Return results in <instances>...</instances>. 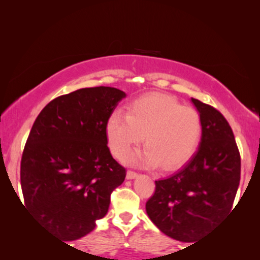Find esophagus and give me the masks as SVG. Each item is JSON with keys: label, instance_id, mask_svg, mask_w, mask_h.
Instances as JSON below:
<instances>
[{"label": "esophagus", "instance_id": "1", "mask_svg": "<svg viewBox=\"0 0 260 260\" xmlns=\"http://www.w3.org/2000/svg\"><path fill=\"white\" fill-rule=\"evenodd\" d=\"M137 176H138V174L136 172H134V170H127L126 179L131 180V179H135V177H137Z\"/></svg>", "mask_w": 260, "mask_h": 260}]
</instances>
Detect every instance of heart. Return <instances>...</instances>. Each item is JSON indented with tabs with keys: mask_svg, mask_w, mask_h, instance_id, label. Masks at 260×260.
Segmentation results:
<instances>
[{
	"mask_svg": "<svg viewBox=\"0 0 260 260\" xmlns=\"http://www.w3.org/2000/svg\"><path fill=\"white\" fill-rule=\"evenodd\" d=\"M110 150L124 159L143 140L144 166L173 170L184 165L198 147L201 118L191 106L167 94L150 93L130 103L127 115L113 112L106 122Z\"/></svg>",
	"mask_w": 260,
	"mask_h": 260,
	"instance_id": "b5f03b06",
	"label": "heart"
}]
</instances>
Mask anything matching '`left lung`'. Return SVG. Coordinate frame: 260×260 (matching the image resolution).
<instances>
[{"instance_id":"1","label":"left lung","mask_w":260,"mask_h":260,"mask_svg":"<svg viewBox=\"0 0 260 260\" xmlns=\"http://www.w3.org/2000/svg\"><path fill=\"white\" fill-rule=\"evenodd\" d=\"M201 118L200 147L179 172L155 181L145 204L149 218L173 239L191 243L233 207L240 181V154L221 112L191 98Z\"/></svg>"}]
</instances>
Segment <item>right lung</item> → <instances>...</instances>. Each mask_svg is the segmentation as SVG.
I'll use <instances>...</instances> for the list:
<instances>
[{"label": "right lung", "mask_w": 260, "mask_h": 260, "mask_svg": "<svg viewBox=\"0 0 260 260\" xmlns=\"http://www.w3.org/2000/svg\"><path fill=\"white\" fill-rule=\"evenodd\" d=\"M124 97L115 87L80 88L49 102L31 126L21 158L23 207L63 240L93 231L125 179L105 131Z\"/></svg>", "instance_id": "1"}]
</instances>
